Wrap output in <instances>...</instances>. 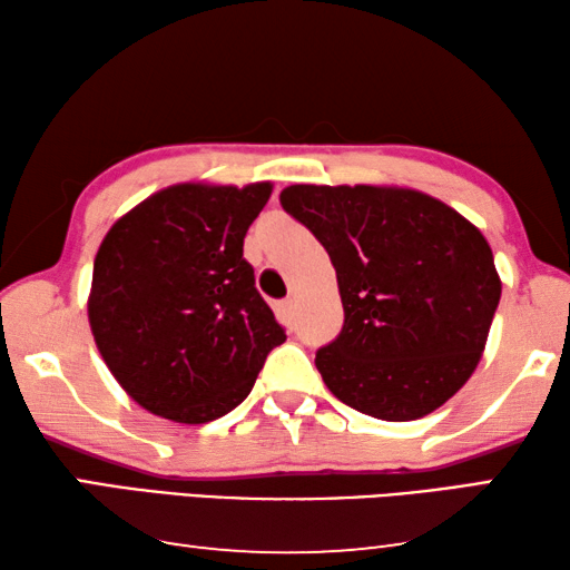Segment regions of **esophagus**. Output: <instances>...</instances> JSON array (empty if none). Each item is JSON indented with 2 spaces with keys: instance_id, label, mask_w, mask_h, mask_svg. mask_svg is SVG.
<instances>
[{
  "instance_id": "1",
  "label": "esophagus",
  "mask_w": 570,
  "mask_h": 570,
  "mask_svg": "<svg viewBox=\"0 0 570 570\" xmlns=\"http://www.w3.org/2000/svg\"><path fill=\"white\" fill-rule=\"evenodd\" d=\"M294 306H296V302H294V298H284V302L282 304H278V312H282V316H292L294 314Z\"/></svg>"
}]
</instances>
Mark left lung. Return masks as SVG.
I'll return each instance as SVG.
<instances>
[{
	"instance_id": "8db88e82",
	"label": "left lung",
	"mask_w": 570,
	"mask_h": 570,
	"mask_svg": "<svg viewBox=\"0 0 570 570\" xmlns=\"http://www.w3.org/2000/svg\"><path fill=\"white\" fill-rule=\"evenodd\" d=\"M278 199L336 268L344 328L316 351L328 391L381 421L443 406L479 366L501 298L483 234L401 186L294 184Z\"/></svg>"
}]
</instances>
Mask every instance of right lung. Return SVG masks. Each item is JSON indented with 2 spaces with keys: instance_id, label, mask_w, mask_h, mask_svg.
I'll return each mask as SVG.
<instances>
[{
  "instance_id": "add662e5",
  "label": "right lung",
  "mask_w": 570,
  "mask_h": 570,
  "mask_svg": "<svg viewBox=\"0 0 570 570\" xmlns=\"http://www.w3.org/2000/svg\"><path fill=\"white\" fill-rule=\"evenodd\" d=\"M268 196V181L174 184L114 222L101 242L91 334L111 376L154 416H224L286 341L244 258V236Z\"/></svg>"
}]
</instances>
